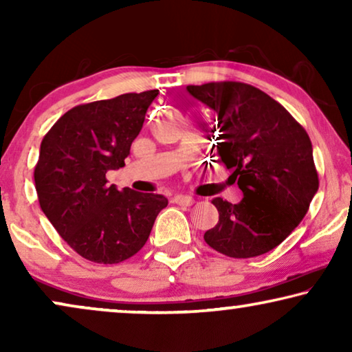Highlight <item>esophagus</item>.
<instances>
[{"instance_id": "1", "label": "esophagus", "mask_w": 352, "mask_h": 352, "mask_svg": "<svg viewBox=\"0 0 352 352\" xmlns=\"http://www.w3.org/2000/svg\"><path fill=\"white\" fill-rule=\"evenodd\" d=\"M194 199H192V197H189V195H176L175 197V204H177V205H182V206H190L192 204H194Z\"/></svg>"}]
</instances>
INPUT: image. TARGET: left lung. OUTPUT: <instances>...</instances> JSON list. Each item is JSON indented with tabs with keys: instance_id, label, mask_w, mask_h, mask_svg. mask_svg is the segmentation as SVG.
<instances>
[{
	"instance_id": "left-lung-1",
	"label": "left lung",
	"mask_w": 352,
	"mask_h": 352,
	"mask_svg": "<svg viewBox=\"0 0 352 352\" xmlns=\"http://www.w3.org/2000/svg\"><path fill=\"white\" fill-rule=\"evenodd\" d=\"M214 113L216 157L234 170L239 204L216 197L219 221L204 239L230 258L271 252L290 235L319 189L306 129L271 96L252 85L219 81L187 86ZM214 157V155H213Z\"/></svg>"
}]
</instances>
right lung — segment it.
I'll return each mask as SVG.
<instances>
[{
	"label": "right lung",
	"instance_id": "add662e5",
	"mask_svg": "<svg viewBox=\"0 0 352 352\" xmlns=\"http://www.w3.org/2000/svg\"><path fill=\"white\" fill-rule=\"evenodd\" d=\"M157 89L128 93L70 109L40 147L35 187L40 206L80 256L117 264L146 245L168 200L109 186L105 173L124 166Z\"/></svg>",
	"mask_w": 352,
	"mask_h": 352
}]
</instances>
